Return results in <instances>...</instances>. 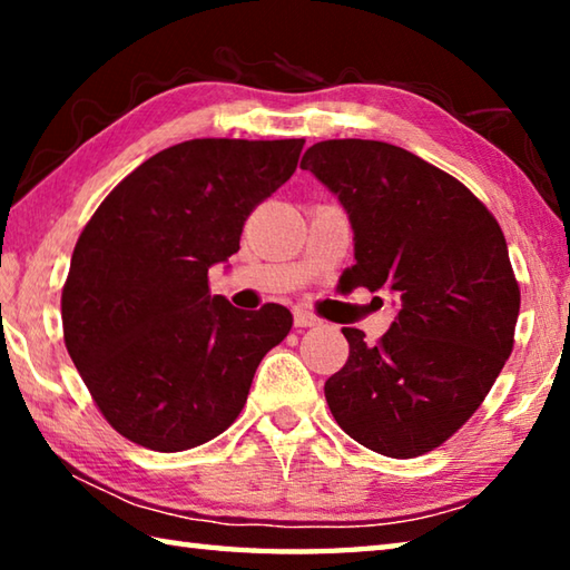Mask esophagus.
Segmentation results:
<instances>
[{"mask_svg":"<svg viewBox=\"0 0 570 570\" xmlns=\"http://www.w3.org/2000/svg\"><path fill=\"white\" fill-rule=\"evenodd\" d=\"M294 324L302 326V330H306V326H320L322 320L312 312H306V308H294Z\"/></svg>","mask_w":570,"mask_h":570,"instance_id":"obj_1","label":"esophagus"}]
</instances>
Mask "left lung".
I'll return each instance as SVG.
<instances>
[{"label":"left lung","mask_w":570,"mask_h":570,"mask_svg":"<svg viewBox=\"0 0 570 570\" xmlns=\"http://www.w3.org/2000/svg\"><path fill=\"white\" fill-rule=\"evenodd\" d=\"M302 168L354 230L346 286L397 296L377 344L344 326L350 360L324 384L360 445L417 458L465 424L513 352L520 288L495 216L450 173L380 140H324Z\"/></svg>","instance_id":"left-lung-1"}]
</instances>
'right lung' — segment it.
<instances>
[{
    "instance_id": "obj_1",
    "label": "right lung",
    "mask_w": 570,
    "mask_h": 570,
    "mask_svg": "<svg viewBox=\"0 0 570 570\" xmlns=\"http://www.w3.org/2000/svg\"><path fill=\"white\" fill-rule=\"evenodd\" d=\"M304 140L198 138L122 178L77 238L62 288L65 346L122 438L156 452L204 445L244 410L256 366L292 312L210 296L208 268L238 250Z\"/></svg>"
}]
</instances>
